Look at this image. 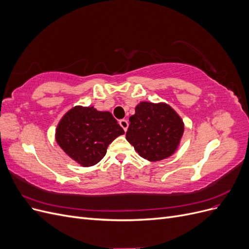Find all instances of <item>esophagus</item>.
<instances>
[{
  "instance_id": "obj_1",
  "label": "esophagus",
  "mask_w": 249,
  "mask_h": 249,
  "mask_svg": "<svg viewBox=\"0 0 249 249\" xmlns=\"http://www.w3.org/2000/svg\"><path fill=\"white\" fill-rule=\"evenodd\" d=\"M119 124H120V126L123 127V129L124 130V132H126V130H127V127H129V123H127V120L126 119H122L119 122Z\"/></svg>"
}]
</instances>
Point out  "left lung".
<instances>
[{"label":"left lung","instance_id":"obj_1","mask_svg":"<svg viewBox=\"0 0 249 249\" xmlns=\"http://www.w3.org/2000/svg\"><path fill=\"white\" fill-rule=\"evenodd\" d=\"M129 120L125 138L140 157L154 162L177 152L185 124L168 104L140 102Z\"/></svg>","mask_w":249,"mask_h":249}]
</instances>
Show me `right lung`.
<instances>
[{
	"label": "right lung",
	"instance_id": "add662e5",
	"mask_svg": "<svg viewBox=\"0 0 249 249\" xmlns=\"http://www.w3.org/2000/svg\"><path fill=\"white\" fill-rule=\"evenodd\" d=\"M124 131L108 111L74 106L60 119L55 138L71 159L83 167L99 163L110 143Z\"/></svg>",
	"mask_w": 249,
	"mask_h": 249
}]
</instances>
